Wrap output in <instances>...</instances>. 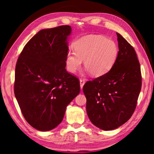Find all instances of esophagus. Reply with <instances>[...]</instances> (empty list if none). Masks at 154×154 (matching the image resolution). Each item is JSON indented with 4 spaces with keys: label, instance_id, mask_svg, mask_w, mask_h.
Wrapping results in <instances>:
<instances>
[{
    "label": "esophagus",
    "instance_id": "esophagus-1",
    "mask_svg": "<svg viewBox=\"0 0 154 154\" xmlns=\"http://www.w3.org/2000/svg\"><path fill=\"white\" fill-rule=\"evenodd\" d=\"M79 82H80V88H81V89H82L83 87V85L85 84V80L82 79H80Z\"/></svg>",
    "mask_w": 154,
    "mask_h": 154
}]
</instances>
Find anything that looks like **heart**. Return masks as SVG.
<instances>
[{
  "label": "heart",
  "instance_id": "heart-1",
  "mask_svg": "<svg viewBox=\"0 0 154 154\" xmlns=\"http://www.w3.org/2000/svg\"><path fill=\"white\" fill-rule=\"evenodd\" d=\"M74 51H69L65 58L67 71L74 73L84 66L93 76L100 77L108 72L116 63L119 48L116 41L100 35L85 36L74 44Z\"/></svg>",
  "mask_w": 154,
  "mask_h": 154
}]
</instances>
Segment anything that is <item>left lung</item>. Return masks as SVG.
<instances>
[{"mask_svg": "<svg viewBox=\"0 0 154 154\" xmlns=\"http://www.w3.org/2000/svg\"><path fill=\"white\" fill-rule=\"evenodd\" d=\"M119 53L107 73L83 85L91 122L104 130L118 128L131 118L141 89V72L134 49L117 32Z\"/></svg>", "mask_w": 154, "mask_h": 154, "instance_id": "obj_1", "label": "left lung"}]
</instances>
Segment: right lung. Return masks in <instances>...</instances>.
Instances as JSON below:
<instances>
[{
	"label": "right lung",
	"instance_id": "obj_1",
	"mask_svg": "<svg viewBox=\"0 0 154 154\" xmlns=\"http://www.w3.org/2000/svg\"><path fill=\"white\" fill-rule=\"evenodd\" d=\"M70 26L40 30L17 61L14 93L24 118L40 131L58 126L67 105L79 94V79L66 71Z\"/></svg>",
	"mask_w": 154,
	"mask_h": 154
}]
</instances>
